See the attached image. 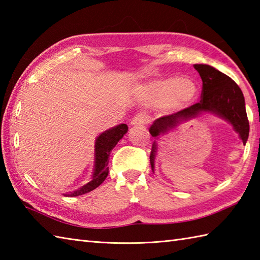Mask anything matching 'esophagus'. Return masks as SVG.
Instances as JSON below:
<instances>
[{
  "instance_id": "1",
  "label": "esophagus",
  "mask_w": 260,
  "mask_h": 260,
  "mask_svg": "<svg viewBox=\"0 0 260 260\" xmlns=\"http://www.w3.org/2000/svg\"><path fill=\"white\" fill-rule=\"evenodd\" d=\"M148 123V117L145 114H137L135 117L132 119V125L133 126H144Z\"/></svg>"
}]
</instances>
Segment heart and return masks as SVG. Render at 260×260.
<instances>
[{"label":"heart","mask_w":260,"mask_h":260,"mask_svg":"<svg viewBox=\"0 0 260 260\" xmlns=\"http://www.w3.org/2000/svg\"><path fill=\"white\" fill-rule=\"evenodd\" d=\"M139 95L147 105L178 109L194 101L198 87L189 78H159L143 85Z\"/></svg>","instance_id":"obj_1"}]
</instances>
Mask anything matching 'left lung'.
Returning a JSON list of instances; mask_svg holds the SVG:
<instances>
[{
	"instance_id": "1",
	"label": "left lung",
	"mask_w": 260,
	"mask_h": 260,
	"mask_svg": "<svg viewBox=\"0 0 260 260\" xmlns=\"http://www.w3.org/2000/svg\"><path fill=\"white\" fill-rule=\"evenodd\" d=\"M202 79L201 101L192 106L180 110L178 113L163 116L154 120L150 127V133L154 139L167 134L170 129L175 128L182 121L194 118L199 114L209 112L225 119L234 126L244 144L249 136V121H248L245 98L239 86L228 77L208 64H194ZM157 150L156 141H154L150 155L151 167L154 171V157Z\"/></svg>"
}]
</instances>
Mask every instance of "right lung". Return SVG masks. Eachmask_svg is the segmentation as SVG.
<instances>
[{
  "mask_svg": "<svg viewBox=\"0 0 260 260\" xmlns=\"http://www.w3.org/2000/svg\"><path fill=\"white\" fill-rule=\"evenodd\" d=\"M128 127L126 124H120L104 132L97 137L95 144V169L91 180L87 184L81 186L80 189L64 193L66 197H78L85 193L95 190L101 185L108 175V157L116 144L127 133Z\"/></svg>",
  "mask_w": 260,
  "mask_h": 260,
  "instance_id": "right-lung-1",
  "label": "right lung"
}]
</instances>
